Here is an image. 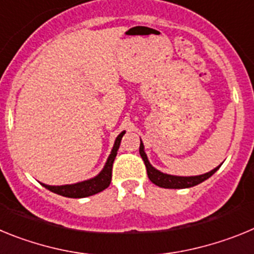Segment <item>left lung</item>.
Returning <instances> with one entry per match:
<instances>
[{
    "label": "left lung",
    "mask_w": 254,
    "mask_h": 254,
    "mask_svg": "<svg viewBox=\"0 0 254 254\" xmlns=\"http://www.w3.org/2000/svg\"><path fill=\"white\" fill-rule=\"evenodd\" d=\"M140 155L142 158L143 163L146 165L147 176H149L150 181L154 183V185L159 186L161 188H174V190H181V188H190L193 187V186L199 185L202 183L203 181L210 178L220 167H216L215 169H212L211 172L205 173V174H201V176H194V177H178V176H170V174H165V173L160 172V170L155 169L150 164L149 159H147L146 154H145V150H143V143L141 141L140 143Z\"/></svg>",
    "instance_id": "1"
}]
</instances>
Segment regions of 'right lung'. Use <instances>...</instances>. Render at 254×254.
<instances>
[{"label":"right lung","instance_id":"right-lung-1","mask_svg":"<svg viewBox=\"0 0 254 254\" xmlns=\"http://www.w3.org/2000/svg\"><path fill=\"white\" fill-rule=\"evenodd\" d=\"M126 133V131L121 132L118 134V137L114 141V146L112 149L111 155L108 158L107 163H105L104 168H103L102 172L98 174L96 177L91 179H87L84 182H78L75 185H64V186H48L44 185V183H40V185L46 187L47 190L55 192V193L61 194L64 197H69V198H82V197H89L93 196L95 193H99L102 190H104L105 188L109 187L112 181V168H113V161L117 156V151L120 149L121 140H122L123 134Z\"/></svg>","mask_w":254,"mask_h":254}]
</instances>
